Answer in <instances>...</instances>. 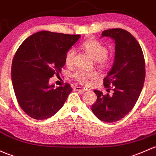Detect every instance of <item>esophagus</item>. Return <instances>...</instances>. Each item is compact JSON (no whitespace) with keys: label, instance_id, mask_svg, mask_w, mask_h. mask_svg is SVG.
<instances>
[{"label":"esophagus","instance_id":"34e87169","mask_svg":"<svg viewBox=\"0 0 156 156\" xmlns=\"http://www.w3.org/2000/svg\"><path fill=\"white\" fill-rule=\"evenodd\" d=\"M75 91H79V92H84V90L83 89V88L80 87H75Z\"/></svg>","mask_w":156,"mask_h":156}]
</instances>
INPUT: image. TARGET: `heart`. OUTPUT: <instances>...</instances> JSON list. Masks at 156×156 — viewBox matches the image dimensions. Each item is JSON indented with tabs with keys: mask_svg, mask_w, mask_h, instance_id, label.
<instances>
[{
	"mask_svg": "<svg viewBox=\"0 0 156 156\" xmlns=\"http://www.w3.org/2000/svg\"><path fill=\"white\" fill-rule=\"evenodd\" d=\"M81 47L93 60L97 62L100 66H106L109 64L110 59L107 56L108 49L99 41L95 39H89L83 42L81 44ZM74 57H75V50L72 48L69 50L66 55L65 61L66 65H73ZM73 77L78 83L84 84L87 82L88 80L96 78V74L95 73H86V72L80 71L75 73Z\"/></svg>",
	"mask_w": 156,
	"mask_h": 156,
	"instance_id": "1",
	"label": "heart"
}]
</instances>
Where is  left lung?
<instances>
[{
    "mask_svg": "<svg viewBox=\"0 0 156 156\" xmlns=\"http://www.w3.org/2000/svg\"><path fill=\"white\" fill-rule=\"evenodd\" d=\"M110 37L115 43V56L111 69L104 78V86L114 87L112 96L95 90L97 100L91 110L106 122H117L127 115L137 102L145 80V60L140 45L127 30H104L101 37Z\"/></svg>",
    "mask_w": 156,
    "mask_h": 156,
    "instance_id": "1",
    "label": "left lung"
}]
</instances>
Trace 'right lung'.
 Wrapping results in <instances>:
<instances>
[{
	"label": "right lung",
	"instance_id": "obj_1",
	"mask_svg": "<svg viewBox=\"0 0 156 156\" xmlns=\"http://www.w3.org/2000/svg\"><path fill=\"white\" fill-rule=\"evenodd\" d=\"M80 35L39 31L27 37L13 57L12 82L19 105L29 117L45 119L60 109L73 91L71 86L55 87L49 79L64 66L67 51Z\"/></svg>",
	"mask_w": 156,
	"mask_h": 156
}]
</instances>
